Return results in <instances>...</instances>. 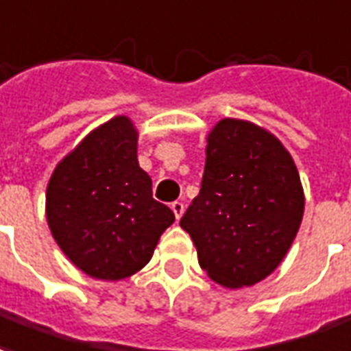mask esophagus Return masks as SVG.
I'll return each instance as SVG.
<instances>
[{
	"instance_id": "esophagus-1",
	"label": "esophagus",
	"mask_w": 351,
	"mask_h": 351,
	"mask_svg": "<svg viewBox=\"0 0 351 351\" xmlns=\"http://www.w3.org/2000/svg\"><path fill=\"white\" fill-rule=\"evenodd\" d=\"M171 210L175 212L176 219H180V217H182V214H184V202L175 201L173 204H171Z\"/></svg>"
}]
</instances>
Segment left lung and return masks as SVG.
<instances>
[{
	"label": "left lung",
	"instance_id": "left-lung-1",
	"mask_svg": "<svg viewBox=\"0 0 351 351\" xmlns=\"http://www.w3.org/2000/svg\"><path fill=\"white\" fill-rule=\"evenodd\" d=\"M303 204L298 169L281 141L256 124L223 119L210 132L201 191L180 227L210 279L251 287L281 264Z\"/></svg>",
	"mask_w": 351,
	"mask_h": 351
}]
</instances>
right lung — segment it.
Wrapping results in <instances>:
<instances>
[{"mask_svg":"<svg viewBox=\"0 0 351 351\" xmlns=\"http://www.w3.org/2000/svg\"><path fill=\"white\" fill-rule=\"evenodd\" d=\"M46 217L61 251L95 279L119 281L150 261L175 214L152 199L128 117L90 132L57 165L46 189Z\"/></svg>","mask_w":351,"mask_h":351,"instance_id":"add662e5","label":"right lung"}]
</instances>
